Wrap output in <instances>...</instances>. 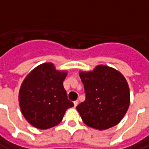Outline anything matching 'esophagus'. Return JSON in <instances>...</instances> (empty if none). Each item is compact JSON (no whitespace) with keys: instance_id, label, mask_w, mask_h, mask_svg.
<instances>
[{"instance_id":"1","label":"esophagus","mask_w":149,"mask_h":149,"mask_svg":"<svg viewBox=\"0 0 149 149\" xmlns=\"http://www.w3.org/2000/svg\"><path fill=\"white\" fill-rule=\"evenodd\" d=\"M78 102H79L77 100L74 101V102H73V103H74V107H77V106L78 105Z\"/></svg>"}]
</instances>
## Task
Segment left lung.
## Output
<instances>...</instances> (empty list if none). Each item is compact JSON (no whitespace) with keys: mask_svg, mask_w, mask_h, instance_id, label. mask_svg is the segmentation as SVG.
<instances>
[{"mask_svg":"<svg viewBox=\"0 0 149 149\" xmlns=\"http://www.w3.org/2000/svg\"><path fill=\"white\" fill-rule=\"evenodd\" d=\"M86 99L77 110L83 123L97 130L116 126L123 118L130 104L129 87L118 70L98 65L93 71L79 72Z\"/></svg>","mask_w":149,"mask_h":149,"instance_id":"8db88e82","label":"left lung"}]
</instances>
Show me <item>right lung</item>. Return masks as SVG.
<instances>
[{
	"mask_svg": "<svg viewBox=\"0 0 149 149\" xmlns=\"http://www.w3.org/2000/svg\"><path fill=\"white\" fill-rule=\"evenodd\" d=\"M67 71L56 70L53 63L37 66L24 79L19 91V105L31 125L47 129L62 122L73 102L68 99L63 87Z\"/></svg>",
	"mask_w": 149,
	"mask_h": 149,
	"instance_id": "1",
	"label": "right lung"
}]
</instances>
